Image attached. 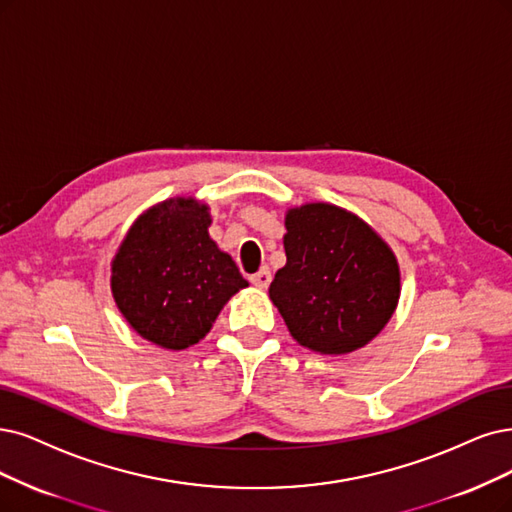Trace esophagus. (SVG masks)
<instances>
[{"instance_id":"34e87169","label":"esophagus","mask_w":512,"mask_h":512,"mask_svg":"<svg viewBox=\"0 0 512 512\" xmlns=\"http://www.w3.org/2000/svg\"><path fill=\"white\" fill-rule=\"evenodd\" d=\"M251 282H253V285H255L257 289H268L270 282H272V272H270V268L266 266V268H261L259 272H255V274L251 276Z\"/></svg>"}]
</instances>
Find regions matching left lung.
I'll list each match as a JSON object with an SVG mask.
<instances>
[{
    "label": "left lung",
    "instance_id": "left-lung-1",
    "mask_svg": "<svg viewBox=\"0 0 512 512\" xmlns=\"http://www.w3.org/2000/svg\"><path fill=\"white\" fill-rule=\"evenodd\" d=\"M287 263L270 299L291 337L316 354L365 348L401 297V268L388 242L348 208L306 202L285 213Z\"/></svg>",
    "mask_w": 512,
    "mask_h": 512
}]
</instances>
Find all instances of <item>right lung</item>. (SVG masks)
Instances as JSON below:
<instances>
[{
  "mask_svg": "<svg viewBox=\"0 0 512 512\" xmlns=\"http://www.w3.org/2000/svg\"><path fill=\"white\" fill-rule=\"evenodd\" d=\"M211 206L175 196L149 206L111 259V295L126 323L164 350L211 331L223 306L249 287L232 255L208 234Z\"/></svg>",
  "mask_w": 512,
  "mask_h": 512,
  "instance_id": "obj_1",
  "label": "right lung"
}]
</instances>
